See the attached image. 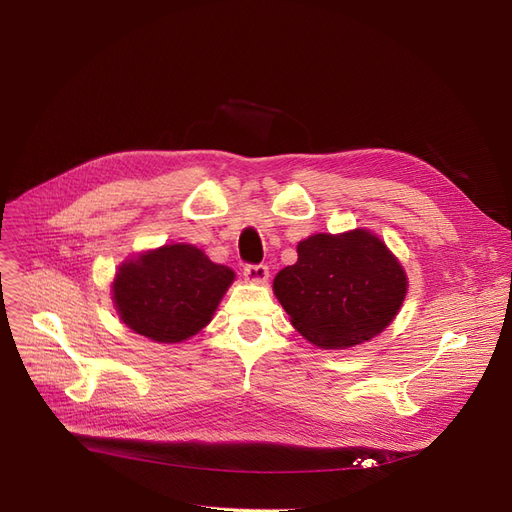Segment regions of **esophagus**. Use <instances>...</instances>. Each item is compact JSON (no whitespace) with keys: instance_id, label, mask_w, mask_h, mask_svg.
<instances>
[{"instance_id":"esophagus-1","label":"esophagus","mask_w":512,"mask_h":512,"mask_svg":"<svg viewBox=\"0 0 512 512\" xmlns=\"http://www.w3.org/2000/svg\"><path fill=\"white\" fill-rule=\"evenodd\" d=\"M242 276H245L249 282H265L270 278V270H267V265L263 263H249L245 265V270H242Z\"/></svg>"}]
</instances>
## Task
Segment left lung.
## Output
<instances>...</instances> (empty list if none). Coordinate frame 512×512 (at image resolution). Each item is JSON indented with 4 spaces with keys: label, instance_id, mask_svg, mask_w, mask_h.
Listing matches in <instances>:
<instances>
[{
    "label": "left lung",
    "instance_id": "8db88e82",
    "mask_svg": "<svg viewBox=\"0 0 512 512\" xmlns=\"http://www.w3.org/2000/svg\"><path fill=\"white\" fill-rule=\"evenodd\" d=\"M297 253L299 261L278 272L274 292L309 342L346 348L390 326L405 301L407 276L378 236L315 234Z\"/></svg>",
    "mask_w": 512,
    "mask_h": 512
}]
</instances>
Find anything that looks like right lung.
<instances>
[{
	"mask_svg": "<svg viewBox=\"0 0 512 512\" xmlns=\"http://www.w3.org/2000/svg\"><path fill=\"white\" fill-rule=\"evenodd\" d=\"M234 272L193 245H166L126 261L114 280L124 324L155 342H182L205 328Z\"/></svg>",
	"mask_w": 512,
	"mask_h": 512,
	"instance_id": "1",
	"label": "right lung"
}]
</instances>
